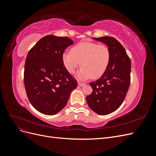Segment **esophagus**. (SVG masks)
Instances as JSON below:
<instances>
[{"label": "esophagus", "instance_id": "1", "mask_svg": "<svg viewBox=\"0 0 156 156\" xmlns=\"http://www.w3.org/2000/svg\"><path fill=\"white\" fill-rule=\"evenodd\" d=\"M78 85H79V86H80V87H84V85H85V84L83 83L79 82V83H78Z\"/></svg>", "mask_w": 156, "mask_h": 156}]
</instances>
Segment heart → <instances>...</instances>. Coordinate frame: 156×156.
Wrapping results in <instances>:
<instances>
[{
    "label": "heart",
    "mask_w": 156,
    "mask_h": 156,
    "mask_svg": "<svg viewBox=\"0 0 156 156\" xmlns=\"http://www.w3.org/2000/svg\"><path fill=\"white\" fill-rule=\"evenodd\" d=\"M62 58L69 73H74L81 64L82 67L77 75L78 79H95L107 71L111 61V51L104 44L83 41L72 47L68 53H63Z\"/></svg>",
    "instance_id": "b5f03b06"
}]
</instances>
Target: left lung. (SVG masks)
Segmentation results:
<instances>
[{"label":"left lung","instance_id":"obj_1","mask_svg":"<svg viewBox=\"0 0 156 156\" xmlns=\"http://www.w3.org/2000/svg\"><path fill=\"white\" fill-rule=\"evenodd\" d=\"M105 44L111 51V61L102 76L89 84L91 94L87 96L89 107L100 115L115 111L123 103L130 84L131 60L123 46L113 37H93Z\"/></svg>","mask_w":156,"mask_h":156}]
</instances>
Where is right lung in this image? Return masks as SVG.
<instances>
[{
  "label": "right lung",
  "mask_w": 156,
  "mask_h": 156,
  "mask_svg": "<svg viewBox=\"0 0 156 156\" xmlns=\"http://www.w3.org/2000/svg\"><path fill=\"white\" fill-rule=\"evenodd\" d=\"M73 44L69 37L48 35L28 53L24 70L27 95L31 105L44 115L60 112L77 87L62 58L64 51Z\"/></svg>",
  "instance_id": "add662e5"
}]
</instances>
